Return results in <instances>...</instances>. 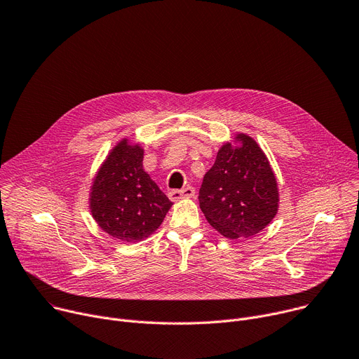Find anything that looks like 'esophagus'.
I'll return each instance as SVG.
<instances>
[{"instance_id":"obj_1","label":"esophagus","mask_w":359,"mask_h":359,"mask_svg":"<svg viewBox=\"0 0 359 359\" xmlns=\"http://www.w3.org/2000/svg\"><path fill=\"white\" fill-rule=\"evenodd\" d=\"M194 194H196L194 187L187 186V187H184V189H182V190H172V191H169V198L173 200V201H176V200H179V198L193 197Z\"/></svg>"}]
</instances>
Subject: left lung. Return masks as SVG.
<instances>
[{
	"label": "left lung",
	"mask_w": 359,
	"mask_h": 359,
	"mask_svg": "<svg viewBox=\"0 0 359 359\" xmlns=\"http://www.w3.org/2000/svg\"><path fill=\"white\" fill-rule=\"evenodd\" d=\"M236 140L238 146H222L198 191L201 212L229 238L260 233L278 210L276 176L263 150L247 135Z\"/></svg>",
	"instance_id": "1"
}]
</instances>
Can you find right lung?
I'll use <instances>...</instances> for the list:
<instances>
[{"label":"right lung","instance_id":"right-lung-1","mask_svg":"<svg viewBox=\"0 0 359 359\" xmlns=\"http://www.w3.org/2000/svg\"><path fill=\"white\" fill-rule=\"evenodd\" d=\"M143 149L126 139L99 169L90 191V212L99 227L121 241H140L155 231L172 201L143 170Z\"/></svg>","mask_w":359,"mask_h":359}]
</instances>
